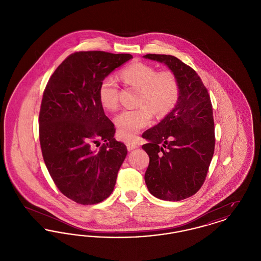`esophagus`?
<instances>
[{
  "mask_svg": "<svg viewBox=\"0 0 261 261\" xmlns=\"http://www.w3.org/2000/svg\"><path fill=\"white\" fill-rule=\"evenodd\" d=\"M126 147H127L128 150H132V149L139 148V145L137 143H133V142H127L126 143Z\"/></svg>",
  "mask_w": 261,
  "mask_h": 261,
  "instance_id": "1",
  "label": "esophagus"
}]
</instances>
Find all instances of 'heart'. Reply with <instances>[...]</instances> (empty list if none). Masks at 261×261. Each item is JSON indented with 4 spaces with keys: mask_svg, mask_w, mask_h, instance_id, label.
Here are the masks:
<instances>
[{
    "mask_svg": "<svg viewBox=\"0 0 261 261\" xmlns=\"http://www.w3.org/2000/svg\"><path fill=\"white\" fill-rule=\"evenodd\" d=\"M121 77L126 84L141 89L139 103L142 107L124 110L114 117L118 136L131 140L150 123L153 111L163 115L173 110L180 96V85L172 71H158L145 62H135L125 67ZM98 96L105 109L113 111L118 107L119 86L113 76L109 75L100 81Z\"/></svg>",
    "mask_w": 261,
    "mask_h": 261,
    "instance_id": "heart-1",
    "label": "heart"
}]
</instances>
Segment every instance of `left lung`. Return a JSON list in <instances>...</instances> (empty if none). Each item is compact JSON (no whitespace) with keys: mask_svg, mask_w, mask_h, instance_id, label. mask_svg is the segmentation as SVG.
<instances>
[{"mask_svg":"<svg viewBox=\"0 0 261 261\" xmlns=\"http://www.w3.org/2000/svg\"><path fill=\"white\" fill-rule=\"evenodd\" d=\"M144 58L166 64L180 85L173 110L142 135L148 140L142 148L149 156L145 173L149 193L178 201L195 195L207 175L215 147L211 97L198 73L176 57L148 54Z\"/></svg>","mask_w":261,"mask_h":261,"instance_id":"left-lung-1","label":"left lung"}]
</instances>
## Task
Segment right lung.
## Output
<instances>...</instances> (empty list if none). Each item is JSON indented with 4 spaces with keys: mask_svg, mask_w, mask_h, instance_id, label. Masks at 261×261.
<instances>
[{
    "mask_svg": "<svg viewBox=\"0 0 261 261\" xmlns=\"http://www.w3.org/2000/svg\"><path fill=\"white\" fill-rule=\"evenodd\" d=\"M130 54L76 51L50 76L39 113L42 154L62 194L80 204L111 196L127 149L98 96L100 81L131 60ZM104 144L99 150L94 145ZM98 147V146H96Z\"/></svg>",
    "mask_w": 261,
    "mask_h": 261,
    "instance_id": "1",
    "label": "right lung"
}]
</instances>
